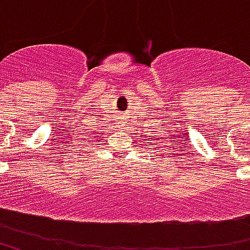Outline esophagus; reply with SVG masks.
I'll list each match as a JSON object with an SVG mask.
<instances>
[{"label": "esophagus", "instance_id": "34e87169", "mask_svg": "<svg viewBox=\"0 0 250 250\" xmlns=\"http://www.w3.org/2000/svg\"><path fill=\"white\" fill-rule=\"evenodd\" d=\"M120 125V127H125V122H120V125Z\"/></svg>", "mask_w": 250, "mask_h": 250}]
</instances>
